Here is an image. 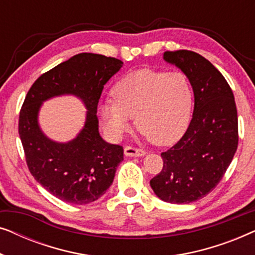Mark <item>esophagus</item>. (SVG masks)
<instances>
[{"instance_id": "obj_1", "label": "esophagus", "mask_w": 255, "mask_h": 255, "mask_svg": "<svg viewBox=\"0 0 255 255\" xmlns=\"http://www.w3.org/2000/svg\"><path fill=\"white\" fill-rule=\"evenodd\" d=\"M124 154L127 156H144L146 154V152L144 149L132 147V146H127V147L124 148Z\"/></svg>"}]
</instances>
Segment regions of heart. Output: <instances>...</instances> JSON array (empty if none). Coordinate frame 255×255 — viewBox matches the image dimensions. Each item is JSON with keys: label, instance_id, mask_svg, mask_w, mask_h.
Returning a JSON list of instances; mask_svg holds the SVG:
<instances>
[{"label": "heart", "instance_id": "obj_1", "mask_svg": "<svg viewBox=\"0 0 255 255\" xmlns=\"http://www.w3.org/2000/svg\"><path fill=\"white\" fill-rule=\"evenodd\" d=\"M114 100L99 106L100 116L114 137L128 130L135 117L137 130L159 146L182 137L193 110V88L182 72L138 69L124 75L111 90Z\"/></svg>", "mask_w": 255, "mask_h": 255}]
</instances>
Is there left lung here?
<instances>
[{
  "label": "left lung",
  "mask_w": 255,
  "mask_h": 255,
  "mask_svg": "<svg viewBox=\"0 0 255 255\" xmlns=\"http://www.w3.org/2000/svg\"><path fill=\"white\" fill-rule=\"evenodd\" d=\"M163 59L187 75L195 104L183 137L162 152L163 167L149 181L160 200L187 204L208 195L219 183L238 147L235 96L222 73L193 51H167Z\"/></svg>",
  "instance_id": "8db88e82"
}]
</instances>
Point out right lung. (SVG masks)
I'll list each match as a JSON object with an SVG mask.
<instances>
[{
	"label": "right lung",
	"instance_id": "add662e5",
	"mask_svg": "<svg viewBox=\"0 0 255 255\" xmlns=\"http://www.w3.org/2000/svg\"><path fill=\"white\" fill-rule=\"evenodd\" d=\"M123 61L102 54L80 53L40 75L27 92L19 113L18 132L30 173L48 193L72 204L99 200L113 184L123 147L100 135L97 104L104 85ZM74 95L85 104L83 130L72 141L58 143L43 134L37 114L45 100Z\"/></svg>",
	"mask_w": 255,
	"mask_h": 255
}]
</instances>
